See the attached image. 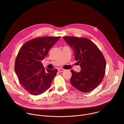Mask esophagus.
I'll return each instance as SVG.
<instances>
[{
	"label": "esophagus",
	"mask_w": 124,
	"mask_h": 124,
	"mask_svg": "<svg viewBox=\"0 0 124 124\" xmlns=\"http://www.w3.org/2000/svg\"><path fill=\"white\" fill-rule=\"evenodd\" d=\"M58 71H59V72H62L64 71L65 69H63V68H59V69H58Z\"/></svg>",
	"instance_id": "1"
}]
</instances>
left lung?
<instances>
[{"mask_svg":"<svg viewBox=\"0 0 124 124\" xmlns=\"http://www.w3.org/2000/svg\"><path fill=\"white\" fill-rule=\"evenodd\" d=\"M64 39L74 50L75 59L81 67L79 73L70 70L72 85L78 90L90 92L102 81L105 71L106 61L97 46L90 40L74 36H64Z\"/></svg>","mask_w":124,"mask_h":124,"instance_id":"8db88e82","label":"left lung"}]
</instances>
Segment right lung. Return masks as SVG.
<instances>
[{
    "label": "right lung",
    "mask_w": 124,
    "mask_h": 124,
    "mask_svg": "<svg viewBox=\"0 0 124 124\" xmlns=\"http://www.w3.org/2000/svg\"><path fill=\"white\" fill-rule=\"evenodd\" d=\"M58 37H41L26 42L16 58L15 70L24 89L33 95H39L50 87L58 70H45L42 63Z\"/></svg>",
    "instance_id": "right-lung-1"
}]
</instances>
